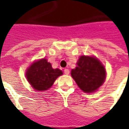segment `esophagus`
Segmentation results:
<instances>
[{"mask_svg": "<svg viewBox=\"0 0 129 129\" xmlns=\"http://www.w3.org/2000/svg\"><path fill=\"white\" fill-rule=\"evenodd\" d=\"M64 72L65 75H69V74H70V70H69L68 69H64Z\"/></svg>", "mask_w": 129, "mask_h": 129, "instance_id": "34e87169", "label": "esophagus"}]
</instances>
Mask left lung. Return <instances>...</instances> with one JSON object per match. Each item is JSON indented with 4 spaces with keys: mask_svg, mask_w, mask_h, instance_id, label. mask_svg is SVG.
<instances>
[{
    "mask_svg": "<svg viewBox=\"0 0 129 129\" xmlns=\"http://www.w3.org/2000/svg\"><path fill=\"white\" fill-rule=\"evenodd\" d=\"M71 75L82 90L92 92L104 82L106 70L95 57L82 56L77 62L76 68L72 70Z\"/></svg>",
    "mask_w": 129,
    "mask_h": 129,
    "instance_id": "obj_1",
    "label": "left lung"
}]
</instances>
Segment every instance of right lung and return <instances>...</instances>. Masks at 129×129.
I'll return each mask as SVG.
<instances>
[{
    "instance_id": "add662e5",
    "label": "right lung",
    "mask_w": 129,
    "mask_h": 129,
    "mask_svg": "<svg viewBox=\"0 0 129 129\" xmlns=\"http://www.w3.org/2000/svg\"><path fill=\"white\" fill-rule=\"evenodd\" d=\"M62 72L59 69H53L46 59L34 62L28 69L26 77L31 85L37 90L43 91L49 89Z\"/></svg>"
}]
</instances>
